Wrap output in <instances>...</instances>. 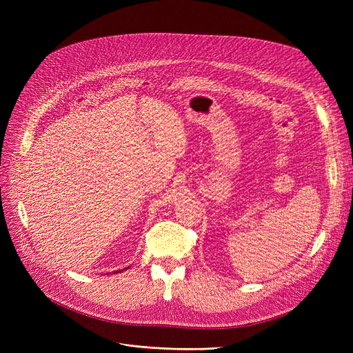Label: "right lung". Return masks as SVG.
Listing matches in <instances>:
<instances>
[{"label": "right lung", "instance_id": "right-lung-1", "mask_svg": "<svg viewBox=\"0 0 353 353\" xmlns=\"http://www.w3.org/2000/svg\"><path fill=\"white\" fill-rule=\"evenodd\" d=\"M114 273H117V272H114Z\"/></svg>", "mask_w": 353, "mask_h": 353}]
</instances>
